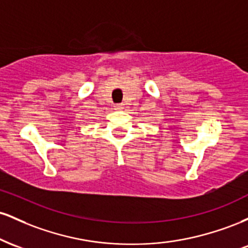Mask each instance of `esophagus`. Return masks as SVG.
<instances>
[{
    "mask_svg": "<svg viewBox=\"0 0 248 248\" xmlns=\"http://www.w3.org/2000/svg\"><path fill=\"white\" fill-rule=\"evenodd\" d=\"M122 108H124V106H122L121 104L114 105V109H116V110H120V109H122Z\"/></svg>",
    "mask_w": 248,
    "mask_h": 248,
    "instance_id": "1",
    "label": "esophagus"
}]
</instances>
